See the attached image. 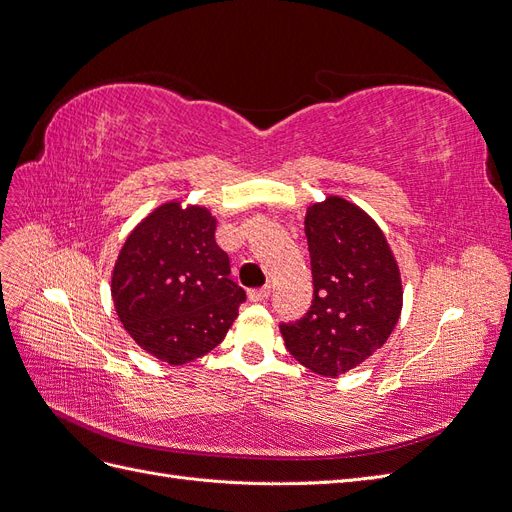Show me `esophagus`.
Listing matches in <instances>:
<instances>
[{
  "label": "esophagus",
  "mask_w": 512,
  "mask_h": 512,
  "mask_svg": "<svg viewBox=\"0 0 512 512\" xmlns=\"http://www.w3.org/2000/svg\"><path fill=\"white\" fill-rule=\"evenodd\" d=\"M269 294H271V286H262V288H252L247 292V297H250V301H265Z\"/></svg>",
  "instance_id": "esophagus-1"
}]
</instances>
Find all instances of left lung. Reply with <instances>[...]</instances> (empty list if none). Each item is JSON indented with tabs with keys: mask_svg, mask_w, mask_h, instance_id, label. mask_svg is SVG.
<instances>
[{
	"mask_svg": "<svg viewBox=\"0 0 512 512\" xmlns=\"http://www.w3.org/2000/svg\"><path fill=\"white\" fill-rule=\"evenodd\" d=\"M314 301L280 324L288 352L303 367L335 378L361 365L391 337L404 305L397 260L380 226L342 196L307 209Z\"/></svg>",
	"mask_w": 512,
	"mask_h": 512,
	"instance_id": "left-lung-1",
	"label": "left lung"
}]
</instances>
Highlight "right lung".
<instances>
[{
  "label": "right lung",
  "mask_w": 512,
  "mask_h": 512,
  "mask_svg": "<svg viewBox=\"0 0 512 512\" xmlns=\"http://www.w3.org/2000/svg\"><path fill=\"white\" fill-rule=\"evenodd\" d=\"M215 226L207 207L170 200L130 232L117 256L111 294L123 329L168 365L211 352L245 301Z\"/></svg>",
  "instance_id": "add662e5"
}]
</instances>
